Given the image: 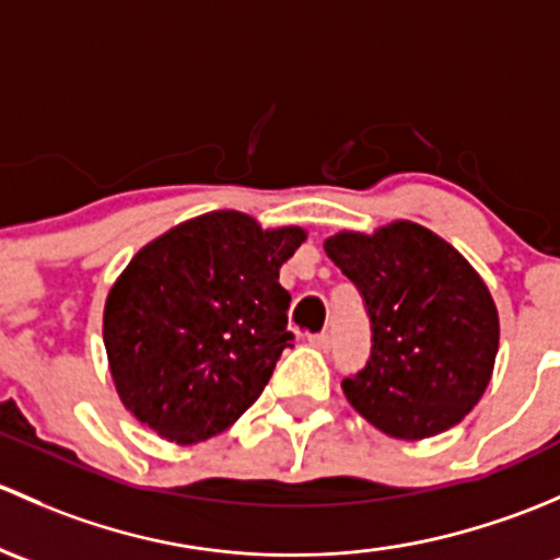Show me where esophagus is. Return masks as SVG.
Wrapping results in <instances>:
<instances>
[{"instance_id": "obj_1", "label": "esophagus", "mask_w": 560, "mask_h": 560, "mask_svg": "<svg viewBox=\"0 0 560 560\" xmlns=\"http://www.w3.org/2000/svg\"><path fill=\"white\" fill-rule=\"evenodd\" d=\"M310 342H313L315 348H320V350H328V348H331V334H328V331L313 334V337H310Z\"/></svg>"}]
</instances>
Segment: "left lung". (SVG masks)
<instances>
[{"label": "left lung", "mask_w": 560, "mask_h": 560, "mask_svg": "<svg viewBox=\"0 0 560 560\" xmlns=\"http://www.w3.org/2000/svg\"><path fill=\"white\" fill-rule=\"evenodd\" d=\"M323 247L359 288L372 323L366 366L342 380L350 405L396 440L460 423L486 394L499 350V313L480 275L409 221L339 232Z\"/></svg>", "instance_id": "left-lung-1"}]
</instances>
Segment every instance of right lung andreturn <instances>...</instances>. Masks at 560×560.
Returning a JSON list of instances; mask_svg holds the SVG:
<instances>
[{"label":"right lung","instance_id":"right-lung-1","mask_svg":"<svg viewBox=\"0 0 560 560\" xmlns=\"http://www.w3.org/2000/svg\"><path fill=\"white\" fill-rule=\"evenodd\" d=\"M304 229L264 232L250 215L207 212L142 247L105 304L115 390L140 423L194 445L261 396L291 348L280 267Z\"/></svg>","mask_w":560,"mask_h":560}]
</instances>
